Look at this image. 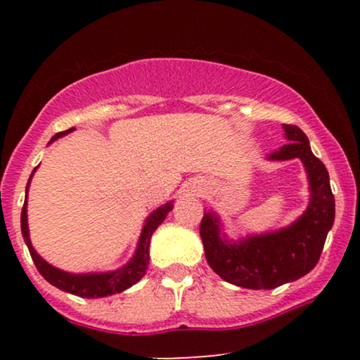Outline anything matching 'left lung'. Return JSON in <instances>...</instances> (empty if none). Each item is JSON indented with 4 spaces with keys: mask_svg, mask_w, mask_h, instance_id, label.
Masks as SVG:
<instances>
[{
    "mask_svg": "<svg viewBox=\"0 0 360 360\" xmlns=\"http://www.w3.org/2000/svg\"><path fill=\"white\" fill-rule=\"evenodd\" d=\"M289 143L269 155L272 160L298 157L309 179L311 200L301 217L274 233L229 242L220 235L218 217L205 213L200 235L210 267L235 286L274 289L308 274L320 260L326 235L335 220V198L325 164L313 155L308 137L296 125H284Z\"/></svg>",
    "mask_w": 360,
    "mask_h": 360,
    "instance_id": "obj_1",
    "label": "left lung"
}]
</instances>
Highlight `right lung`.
Listing matches in <instances>:
<instances>
[{
  "instance_id": "obj_1",
  "label": "right lung",
  "mask_w": 360,
  "mask_h": 360,
  "mask_svg": "<svg viewBox=\"0 0 360 360\" xmlns=\"http://www.w3.org/2000/svg\"><path fill=\"white\" fill-rule=\"evenodd\" d=\"M69 131L71 130L59 131V134L53 135L51 142L62 137V135L69 134ZM34 172H32V174H34ZM28 184H30V181H28ZM171 210L172 203H167L160 206V208H157L155 212L147 218L142 235H140L139 249L135 252L134 259H131L125 267L113 272H101V274H71V272H64L45 262V260L34 250V247H32L30 243V237H28L27 201H25L22 210V235L25 242H27L28 252H30L35 267L39 269L40 274H42V278L45 281H49L52 286L59 288L62 291L71 292V295L81 296V298H103V296H111L117 295V292L125 291V289L134 286L135 283H139V281L143 278L148 266V245H150L152 233L155 232L157 226H159L160 223L166 220L167 213L171 212Z\"/></svg>"
}]
</instances>
